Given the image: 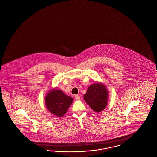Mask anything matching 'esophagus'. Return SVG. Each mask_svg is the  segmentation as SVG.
<instances>
[{
  "label": "esophagus",
  "instance_id": "esophagus-1",
  "mask_svg": "<svg viewBox=\"0 0 157 157\" xmlns=\"http://www.w3.org/2000/svg\"><path fill=\"white\" fill-rule=\"evenodd\" d=\"M75 99H76V100H79L80 98H81L80 96H79V95H78V94L75 95Z\"/></svg>",
  "mask_w": 157,
  "mask_h": 157
}]
</instances>
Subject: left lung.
Segmentation results:
<instances>
[{
    "mask_svg": "<svg viewBox=\"0 0 157 157\" xmlns=\"http://www.w3.org/2000/svg\"><path fill=\"white\" fill-rule=\"evenodd\" d=\"M108 98L106 86L100 82L90 85L83 97L85 102L96 113L101 112L106 108Z\"/></svg>",
    "mask_w": 157,
    "mask_h": 157,
    "instance_id": "left-lung-1",
    "label": "left lung"
}]
</instances>
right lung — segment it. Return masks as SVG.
Segmentation results:
<instances>
[{
  "instance_id": "1",
  "label": "right lung",
  "mask_w": 157,
  "mask_h": 157,
  "mask_svg": "<svg viewBox=\"0 0 157 157\" xmlns=\"http://www.w3.org/2000/svg\"><path fill=\"white\" fill-rule=\"evenodd\" d=\"M72 101V97L56 88L50 90L45 97V105L47 110L59 117H63L67 113Z\"/></svg>"
}]
</instances>
